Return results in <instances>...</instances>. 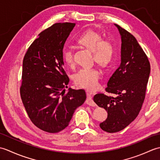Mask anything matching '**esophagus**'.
I'll list each match as a JSON object with an SVG mask.
<instances>
[{"label":"esophagus","instance_id":"esophagus-1","mask_svg":"<svg viewBox=\"0 0 160 160\" xmlns=\"http://www.w3.org/2000/svg\"><path fill=\"white\" fill-rule=\"evenodd\" d=\"M86 103H87V104L89 105V106H92V107H95L96 105V103L93 102V100L92 99V96H91V95L90 93H87V98L86 100Z\"/></svg>","mask_w":160,"mask_h":160}]
</instances>
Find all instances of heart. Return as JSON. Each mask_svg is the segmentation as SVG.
I'll use <instances>...</instances> for the list:
<instances>
[{"mask_svg":"<svg viewBox=\"0 0 160 160\" xmlns=\"http://www.w3.org/2000/svg\"><path fill=\"white\" fill-rule=\"evenodd\" d=\"M76 41L93 52L94 60L100 65H108L113 59L114 47L111 43L104 41L99 33L93 30H87L77 38ZM62 56L68 65L74 64L73 50L71 47H64ZM100 71L95 67H82L75 73L73 80L79 87L90 91H95L99 87Z\"/></svg>","mask_w":160,"mask_h":160,"instance_id":"heart-1","label":"heart"}]
</instances>
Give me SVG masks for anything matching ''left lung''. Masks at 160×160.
Returning a JSON list of instances; mask_svg holds the SVG:
<instances>
[{
	"label": "left lung",
	"instance_id": "8db88e82",
	"mask_svg": "<svg viewBox=\"0 0 160 160\" xmlns=\"http://www.w3.org/2000/svg\"><path fill=\"white\" fill-rule=\"evenodd\" d=\"M121 36V63L107 83L106 91L116 97L104 93L95 95L98 106L107 111L100 128L108 132L123 130L133 121L144 102L151 72L148 58L136 38L117 24Z\"/></svg>",
	"mask_w": 160,
	"mask_h": 160
}]
</instances>
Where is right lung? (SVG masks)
<instances>
[{
	"mask_svg": "<svg viewBox=\"0 0 160 160\" xmlns=\"http://www.w3.org/2000/svg\"><path fill=\"white\" fill-rule=\"evenodd\" d=\"M75 23H56L38 35L22 62L20 96L33 124L48 132L65 128L75 110L86 100L83 89H69L62 52Z\"/></svg>",
	"mask_w": 160,
	"mask_h": 160,
	"instance_id": "1",
	"label": "right lung"
}]
</instances>
